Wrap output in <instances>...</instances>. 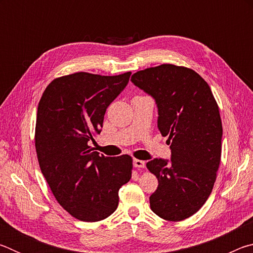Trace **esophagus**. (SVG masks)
<instances>
[{
    "label": "esophagus",
    "mask_w": 253,
    "mask_h": 253,
    "mask_svg": "<svg viewBox=\"0 0 253 253\" xmlns=\"http://www.w3.org/2000/svg\"><path fill=\"white\" fill-rule=\"evenodd\" d=\"M145 162L142 161V160H137V158H135L134 160V166L136 169H144L145 168Z\"/></svg>",
    "instance_id": "34e87169"
}]
</instances>
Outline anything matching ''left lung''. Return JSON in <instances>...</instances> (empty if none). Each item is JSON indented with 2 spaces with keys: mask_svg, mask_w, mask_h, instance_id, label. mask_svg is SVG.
Listing matches in <instances>:
<instances>
[{
  "mask_svg": "<svg viewBox=\"0 0 253 253\" xmlns=\"http://www.w3.org/2000/svg\"><path fill=\"white\" fill-rule=\"evenodd\" d=\"M158 108V129L168 136L170 161L154 158L146 166L158 179L149 198L152 211L168 221L193 215L211 194L222 149V122L211 88L198 72L169 63L131 76Z\"/></svg>",
  "mask_w": 253,
  "mask_h": 253,
  "instance_id": "1",
  "label": "left lung"
}]
</instances>
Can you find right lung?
<instances>
[{"mask_svg": "<svg viewBox=\"0 0 253 253\" xmlns=\"http://www.w3.org/2000/svg\"><path fill=\"white\" fill-rule=\"evenodd\" d=\"M131 72H76L51 81L38 106L36 151L55 200L76 219L97 222L118 207V192L131 178L132 158L99 156L89 142L100 134L106 109Z\"/></svg>", "mask_w": 253, "mask_h": 253, "instance_id": "right-lung-1", "label": "right lung"}]
</instances>
